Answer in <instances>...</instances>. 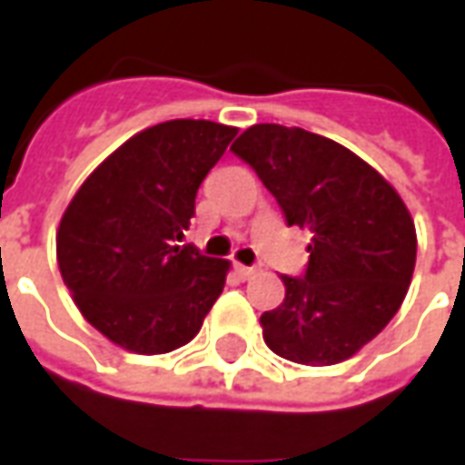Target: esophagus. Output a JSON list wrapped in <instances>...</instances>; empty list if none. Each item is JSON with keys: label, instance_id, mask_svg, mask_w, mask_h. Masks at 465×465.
Wrapping results in <instances>:
<instances>
[{"label": "esophagus", "instance_id": "obj_1", "mask_svg": "<svg viewBox=\"0 0 465 465\" xmlns=\"http://www.w3.org/2000/svg\"><path fill=\"white\" fill-rule=\"evenodd\" d=\"M256 272H259L256 266H243V263H236V273H239L242 279H252Z\"/></svg>", "mask_w": 465, "mask_h": 465}]
</instances>
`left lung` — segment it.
Instances as JSON below:
<instances>
[{
	"instance_id": "obj_1",
	"label": "left lung",
	"mask_w": 465,
	"mask_h": 465,
	"mask_svg": "<svg viewBox=\"0 0 465 465\" xmlns=\"http://www.w3.org/2000/svg\"><path fill=\"white\" fill-rule=\"evenodd\" d=\"M232 152L259 173L289 226L312 232L303 276H282L286 299L262 313L282 359L331 366L383 331L409 292L416 229L376 169L326 136L253 124Z\"/></svg>"
}]
</instances>
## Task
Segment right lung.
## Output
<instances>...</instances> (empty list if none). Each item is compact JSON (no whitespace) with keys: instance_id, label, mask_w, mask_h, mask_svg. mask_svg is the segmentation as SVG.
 Here are the masks:
<instances>
[{"instance_id":"1","label":"right lung","mask_w":465,"mask_h":465,"mask_svg":"<svg viewBox=\"0 0 465 465\" xmlns=\"http://www.w3.org/2000/svg\"><path fill=\"white\" fill-rule=\"evenodd\" d=\"M239 129L173 119L132 136L66 206L56 262L96 331L134 353H166L199 333L229 262L182 242L196 192Z\"/></svg>"}]
</instances>
